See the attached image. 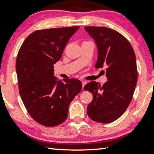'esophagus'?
Wrapping results in <instances>:
<instances>
[{
	"label": "esophagus",
	"mask_w": 154,
	"mask_h": 154,
	"mask_svg": "<svg viewBox=\"0 0 154 154\" xmlns=\"http://www.w3.org/2000/svg\"><path fill=\"white\" fill-rule=\"evenodd\" d=\"M82 86H83V90H84V86L86 84V83H87V82L86 81H85V80H82Z\"/></svg>",
	"instance_id": "34e87169"
}]
</instances>
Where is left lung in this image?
Listing matches in <instances>:
<instances>
[{
    "label": "left lung",
    "instance_id": "obj_1",
    "mask_svg": "<svg viewBox=\"0 0 154 154\" xmlns=\"http://www.w3.org/2000/svg\"><path fill=\"white\" fill-rule=\"evenodd\" d=\"M85 29L98 48L95 68L106 65L108 77L103 86L90 82L84 86L93 96L87 113L97 123H111L125 112L132 99L138 80L135 53L128 39L114 29L105 26H85Z\"/></svg>",
    "mask_w": 154,
    "mask_h": 154
}]
</instances>
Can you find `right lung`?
I'll list each match as a JSON object with an SVG mask.
<instances>
[{
  "mask_svg": "<svg viewBox=\"0 0 154 154\" xmlns=\"http://www.w3.org/2000/svg\"><path fill=\"white\" fill-rule=\"evenodd\" d=\"M79 28L36 30L19 49L16 62L19 92L29 115L42 125L54 127L64 122L70 103L82 89L79 79L57 82L53 72V64Z\"/></svg>",
  "mask_w": 154,
  "mask_h": 154,
  "instance_id": "add662e5",
  "label": "right lung"
}]
</instances>
